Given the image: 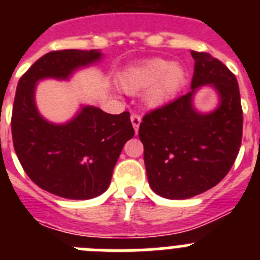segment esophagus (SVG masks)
Returning a JSON list of instances; mask_svg holds the SVG:
<instances>
[{
	"mask_svg": "<svg viewBox=\"0 0 260 260\" xmlns=\"http://www.w3.org/2000/svg\"><path fill=\"white\" fill-rule=\"evenodd\" d=\"M130 119H132V123H133V127H134L135 130V134L138 133V128H139V125H141V116H138V114H132L130 116Z\"/></svg>",
	"mask_w": 260,
	"mask_h": 260,
	"instance_id": "obj_1",
	"label": "esophagus"
}]
</instances>
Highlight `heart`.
I'll return each mask as SVG.
<instances>
[{
    "mask_svg": "<svg viewBox=\"0 0 260 260\" xmlns=\"http://www.w3.org/2000/svg\"><path fill=\"white\" fill-rule=\"evenodd\" d=\"M186 83V71L181 65L164 58H151L128 66L119 75V87L127 93L146 89L147 107L161 108L171 103Z\"/></svg>",
    "mask_w": 260,
    "mask_h": 260,
    "instance_id": "b5f03b06",
    "label": "heart"
}]
</instances>
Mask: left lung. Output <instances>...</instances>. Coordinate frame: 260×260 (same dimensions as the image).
<instances>
[{"label": "left lung", "instance_id": "1", "mask_svg": "<svg viewBox=\"0 0 260 260\" xmlns=\"http://www.w3.org/2000/svg\"><path fill=\"white\" fill-rule=\"evenodd\" d=\"M191 91L151 110L139 126L151 189L167 199H187L212 189L231 171L242 141V107L236 75L210 53L194 52ZM211 84L220 104L211 114L192 105L198 86Z\"/></svg>", "mask_w": 260, "mask_h": 260}]
</instances>
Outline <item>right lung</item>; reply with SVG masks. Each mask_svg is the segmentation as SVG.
I'll list each match as a JSON object with an SVG mask.
<instances>
[{
  "instance_id": "1",
  "label": "right lung",
  "mask_w": 260,
  "mask_h": 260,
  "mask_svg": "<svg viewBox=\"0 0 260 260\" xmlns=\"http://www.w3.org/2000/svg\"><path fill=\"white\" fill-rule=\"evenodd\" d=\"M100 58L95 49L53 50L40 57L17 86L11 116L14 150L27 176L62 198L84 201L102 195L134 128L128 112L109 114L89 105L63 125L48 122L36 108V83L45 78L69 79L73 71Z\"/></svg>"
}]
</instances>
